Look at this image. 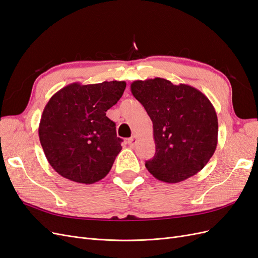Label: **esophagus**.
Returning <instances> with one entry per match:
<instances>
[{
  "label": "esophagus",
  "mask_w": 258,
  "mask_h": 258,
  "mask_svg": "<svg viewBox=\"0 0 258 258\" xmlns=\"http://www.w3.org/2000/svg\"><path fill=\"white\" fill-rule=\"evenodd\" d=\"M138 143V140L136 137H132L130 139H128V144L131 146V147H135Z\"/></svg>",
  "instance_id": "esophagus-1"
}]
</instances>
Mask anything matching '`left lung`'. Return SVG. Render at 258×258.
<instances>
[{"label": "left lung", "instance_id": "1", "mask_svg": "<svg viewBox=\"0 0 258 258\" xmlns=\"http://www.w3.org/2000/svg\"><path fill=\"white\" fill-rule=\"evenodd\" d=\"M153 121L155 156L146 169L159 181L178 183L197 174L217 145L214 106L198 89L156 77L130 86Z\"/></svg>", "mask_w": 258, "mask_h": 258}]
</instances>
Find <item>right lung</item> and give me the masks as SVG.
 <instances>
[{
  "instance_id": "add662e5",
  "label": "right lung",
  "mask_w": 258,
  "mask_h": 258,
  "mask_svg": "<svg viewBox=\"0 0 258 258\" xmlns=\"http://www.w3.org/2000/svg\"><path fill=\"white\" fill-rule=\"evenodd\" d=\"M124 88L126 82L73 83L50 98L38 137L46 158L61 176L92 184L110 172L122 140L106 111L121 98Z\"/></svg>"
}]
</instances>
